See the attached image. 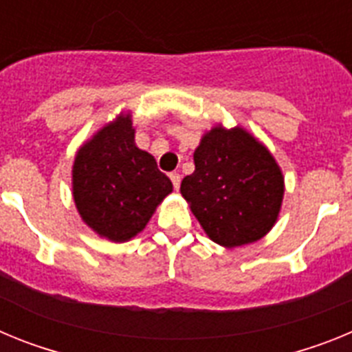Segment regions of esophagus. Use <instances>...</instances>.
<instances>
[{"label": "esophagus", "mask_w": 352, "mask_h": 352, "mask_svg": "<svg viewBox=\"0 0 352 352\" xmlns=\"http://www.w3.org/2000/svg\"><path fill=\"white\" fill-rule=\"evenodd\" d=\"M169 178H170V182H173L174 188L178 190V188H179V183H182V176H179V173H170V174H169Z\"/></svg>", "instance_id": "34e87169"}]
</instances>
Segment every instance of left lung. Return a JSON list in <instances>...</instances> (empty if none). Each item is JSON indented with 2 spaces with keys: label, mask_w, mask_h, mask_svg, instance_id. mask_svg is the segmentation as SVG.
<instances>
[{
  "label": "left lung",
  "mask_w": 352,
  "mask_h": 352,
  "mask_svg": "<svg viewBox=\"0 0 352 352\" xmlns=\"http://www.w3.org/2000/svg\"><path fill=\"white\" fill-rule=\"evenodd\" d=\"M194 164L179 190L210 239L232 248L272 231L284 199V176L263 142L241 126L217 125L195 148Z\"/></svg>",
  "instance_id": "left-lung-1"
}]
</instances>
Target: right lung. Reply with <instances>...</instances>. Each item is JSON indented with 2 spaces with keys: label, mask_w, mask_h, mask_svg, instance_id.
<instances>
[{
  "label": "right lung",
  "mask_w": 352,
  "mask_h": 352,
  "mask_svg": "<svg viewBox=\"0 0 352 352\" xmlns=\"http://www.w3.org/2000/svg\"><path fill=\"white\" fill-rule=\"evenodd\" d=\"M132 116L121 113L79 148L72 194L86 226L114 243L139 234L173 183L153 155L135 146Z\"/></svg>",
  "instance_id": "right-lung-1"
}]
</instances>
